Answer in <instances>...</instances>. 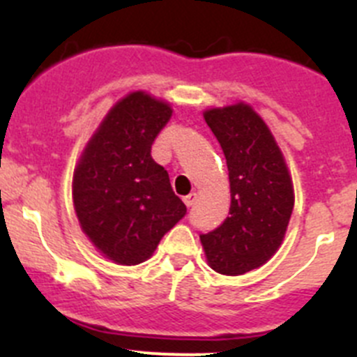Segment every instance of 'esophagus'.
Wrapping results in <instances>:
<instances>
[{
    "label": "esophagus",
    "mask_w": 357,
    "mask_h": 357,
    "mask_svg": "<svg viewBox=\"0 0 357 357\" xmlns=\"http://www.w3.org/2000/svg\"><path fill=\"white\" fill-rule=\"evenodd\" d=\"M183 202L186 204V207H193V204L197 202V193H190V195H186L185 199H183Z\"/></svg>",
    "instance_id": "obj_1"
}]
</instances>
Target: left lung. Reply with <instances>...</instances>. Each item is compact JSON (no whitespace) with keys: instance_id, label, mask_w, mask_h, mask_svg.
Returning a JSON list of instances; mask_svg holds the SVG:
<instances>
[{"instance_id":"left-lung-1","label":"left lung","mask_w":357,"mask_h":357,"mask_svg":"<svg viewBox=\"0 0 357 357\" xmlns=\"http://www.w3.org/2000/svg\"><path fill=\"white\" fill-rule=\"evenodd\" d=\"M229 176V215L200 235L214 271L238 276L264 264L282 245L294 211V185L282 150L250 105L204 112Z\"/></svg>"}]
</instances>
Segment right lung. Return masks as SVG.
Wrapping results in <instances>:
<instances>
[{"label": "right lung", "mask_w": 357, "mask_h": 357, "mask_svg": "<svg viewBox=\"0 0 357 357\" xmlns=\"http://www.w3.org/2000/svg\"><path fill=\"white\" fill-rule=\"evenodd\" d=\"M169 103L143 91L112 107L75 165L72 199L91 243L117 264L135 266L186 214L169 174L152 158Z\"/></svg>", "instance_id": "obj_1"}]
</instances>
